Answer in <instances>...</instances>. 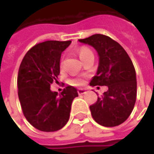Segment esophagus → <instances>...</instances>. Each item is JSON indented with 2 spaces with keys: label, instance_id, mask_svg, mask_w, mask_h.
Returning a JSON list of instances; mask_svg holds the SVG:
<instances>
[{
  "label": "esophagus",
  "instance_id": "1",
  "mask_svg": "<svg viewBox=\"0 0 154 154\" xmlns=\"http://www.w3.org/2000/svg\"><path fill=\"white\" fill-rule=\"evenodd\" d=\"M78 93H79L80 95L85 94V93H86V90H85V89H82V88H80V89L78 90Z\"/></svg>",
  "mask_w": 154,
  "mask_h": 154
}]
</instances>
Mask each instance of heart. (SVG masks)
<instances>
[{
	"instance_id": "obj_1",
	"label": "heart",
	"mask_w": 154,
	"mask_h": 154,
	"mask_svg": "<svg viewBox=\"0 0 154 154\" xmlns=\"http://www.w3.org/2000/svg\"><path fill=\"white\" fill-rule=\"evenodd\" d=\"M88 53H92V51H90L89 49H86V48H83L81 49L79 52V55L80 57H83L84 56H86V54ZM70 84H72L73 86H81L84 84V78L83 77H78V78H75L73 80H70Z\"/></svg>"
}]
</instances>
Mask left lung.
<instances>
[{
    "instance_id": "obj_1",
    "label": "left lung",
    "mask_w": 154,
    "mask_h": 154,
    "mask_svg": "<svg viewBox=\"0 0 154 154\" xmlns=\"http://www.w3.org/2000/svg\"><path fill=\"white\" fill-rule=\"evenodd\" d=\"M79 42L91 45L98 52L97 74L90 85L106 86L108 90L90 106L92 118L104 127H115L128 119L136 100V74L125 50L115 40L94 34Z\"/></svg>"
}]
</instances>
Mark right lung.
I'll return each mask as SVG.
<instances>
[{
    "instance_id": "obj_1",
    "label": "right lung",
    "mask_w": 154,
    "mask_h": 154,
    "mask_svg": "<svg viewBox=\"0 0 154 154\" xmlns=\"http://www.w3.org/2000/svg\"><path fill=\"white\" fill-rule=\"evenodd\" d=\"M71 41H45L33 46L24 56L18 74V95L26 120L44 132H54L68 122L71 105L78 92L68 86L58 94L51 90L60 74L62 51Z\"/></svg>"
}]
</instances>
